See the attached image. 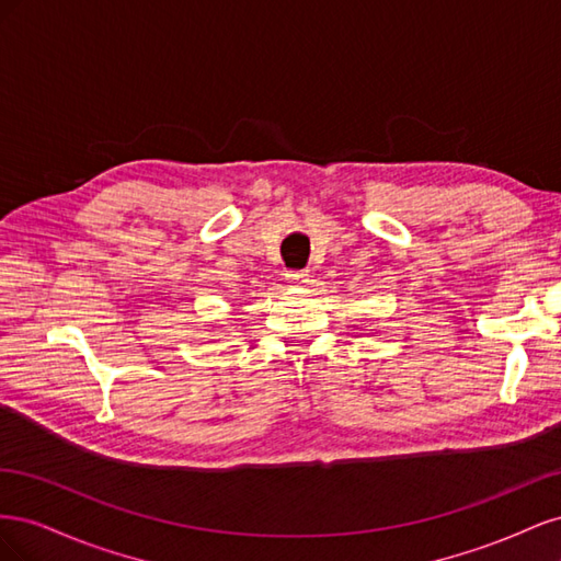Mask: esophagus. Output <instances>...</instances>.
Here are the masks:
<instances>
[{"label":"esophagus","mask_w":561,"mask_h":561,"mask_svg":"<svg viewBox=\"0 0 561 561\" xmlns=\"http://www.w3.org/2000/svg\"><path fill=\"white\" fill-rule=\"evenodd\" d=\"M307 278H309L307 271H287V274H285V280H287V283H293V285L307 283Z\"/></svg>","instance_id":"1"}]
</instances>
